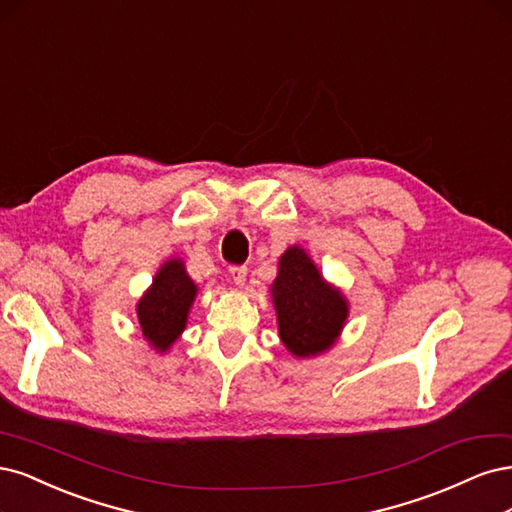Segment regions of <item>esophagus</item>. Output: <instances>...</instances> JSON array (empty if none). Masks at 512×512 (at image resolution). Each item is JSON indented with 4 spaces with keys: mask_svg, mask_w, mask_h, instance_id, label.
<instances>
[{
    "mask_svg": "<svg viewBox=\"0 0 512 512\" xmlns=\"http://www.w3.org/2000/svg\"><path fill=\"white\" fill-rule=\"evenodd\" d=\"M246 266H232L229 268V276H232V280L234 283L240 287V285H244V280H246Z\"/></svg>",
    "mask_w": 512,
    "mask_h": 512,
    "instance_id": "obj_1",
    "label": "esophagus"
}]
</instances>
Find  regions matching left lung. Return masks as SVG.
Instances as JSON below:
<instances>
[{
  "label": "left lung",
  "mask_w": 512,
  "mask_h": 512,
  "mask_svg": "<svg viewBox=\"0 0 512 512\" xmlns=\"http://www.w3.org/2000/svg\"><path fill=\"white\" fill-rule=\"evenodd\" d=\"M278 336L295 357H315L332 349L349 317V302L329 285L302 246H289L278 259L270 287Z\"/></svg>",
  "instance_id": "left-lung-1"
}]
</instances>
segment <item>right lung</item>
Instances as JSON below:
<instances>
[{
	"instance_id": "add662e5",
	"label": "right lung",
	"mask_w": 512,
	"mask_h": 512,
	"mask_svg": "<svg viewBox=\"0 0 512 512\" xmlns=\"http://www.w3.org/2000/svg\"><path fill=\"white\" fill-rule=\"evenodd\" d=\"M197 285L185 270V263L172 257L153 278V285L136 304L142 336L155 351L166 353L185 332Z\"/></svg>"
}]
</instances>
